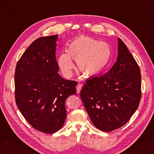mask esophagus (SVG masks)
Returning a JSON list of instances; mask_svg holds the SVG:
<instances>
[{
    "mask_svg": "<svg viewBox=\"0 0 154 154\" xmlns=\"http://www.w3.org/2000/svg\"><path fill=\"white\" fill-rule=\"evenodd\" d=\"M82 84H78L76 86V92H77L78 94H79V93L80 92V91L82 90Z\"/></svg>",
    "mask_w": 154,
    "mask_h": 154,
    "instance_id": "34e87169",
    "label": "esophagus"
}]
</instances>
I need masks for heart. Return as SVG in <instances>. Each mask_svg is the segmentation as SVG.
I'll return each mask as SVG.
<instances>
[{"label":"heart","mask_w":154,"mask_h":154,"mask_svg":"<svg viewBox=\"0 0 154 154\" xmlns=\"http://www.w3.org/2000/svg\"><path fill=\"white\" fill-rule=\"evenodd\" d=\"M67 53H62L58 58V64L66 77L72 74L74 67L71 60L87 76H96L109 66L112 57L110 45L89 36H80L67 44Z\"/></svg>","instance_id":"obj_1"}]
</instances>
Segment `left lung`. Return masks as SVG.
Wrapping results in <instances>:
<instances>
[{"label": "left lung", "instance_id": "left-lung-1", "mask_svg": "<svg viewBox=\"0 0 154 154\" xmlns=\"http://www.w3.org/2000/svg\"><path fill=\"white\" fill-rule=\"evenodd\" d=\"M117 61L104 75L86 81L80 92L85 108L95 127L111 132L127 123L141 97L140 69L123 42L118 38Z\"/></svg>", "mask_w": 154, "mask_h": 154}]
</instances>
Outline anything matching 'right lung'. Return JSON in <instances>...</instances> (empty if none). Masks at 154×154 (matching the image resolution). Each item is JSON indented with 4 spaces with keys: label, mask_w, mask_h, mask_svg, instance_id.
<instances>
[{
    "label": "right lung",
    "mask_w": 154,
    "mask_h": 154,
    "mask_svg": "<svg viewBox=\"0 0 154 154\" xmlns=\"http://www.w3.org/2000/svg\"><path fill=\"white\" fill-rule=\"evenodd\" d=\"M57 36L35 40L18 61L15 72L18 109L32 128L46 134L62 127L66 118L65 102L76 92L77 82L65 80L58 72Z\"/></svg>",
    "instance_id": "1"
}]
</instances>
